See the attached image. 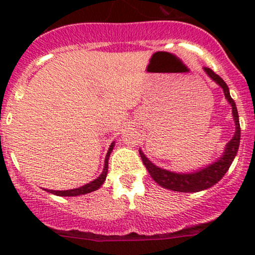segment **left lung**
I'll use <instances>...</instances> for the list:
<instances>
[{"mask_svg": "<svg viewBox=\"0 0 255 255\" xmlns=\"http://www.w3.org/2000/svg\"><path fill=\"white\" fill-rule=\"evenodd\" d=\"M205 71H206L211 79L215 80V81L222 87L226 99H227L228 102L232 105V112L236 122L235 137H233L232 139L230 140V143L227 144L225 155H223L220 160H217L216 163H213L212 165L207 166V168L202 169L201 171H197V173L192 174H176L158 168V166H155L154 164H151L150 161L145 158V155H144L142 151L139 150L143 164L145 165L146 170L149 171L150 176L153 177V180L156 184L165 187V189L174 190V191L180 192H199L213 186V185L217 184V182L222 179L223 175L227 173V170L230 169L231 164H232L233 159H235L236 154H237L238 151L239 140H241V126H239L238 111L237 107H236L235 100L231 97L227 84L223 81L221 76H218L217 74L210 68H205Z\"/></svg>", "mask_w": 255, "mask_h": 255, "instance_id": "left-lung-1", "label": "left lung"}]
</instances>
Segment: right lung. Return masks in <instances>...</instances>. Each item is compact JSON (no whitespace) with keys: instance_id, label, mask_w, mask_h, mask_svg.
Listing matches in <instances>:
<instances>
[{"instance_id":"obj_1","label":"right lung","mask_w":255,"mask_h":255,"mask_svg":"<svg viewBox=\"0 0 255 255\" xmlns=\"http://www.w3.org/2000/svg\"><path fill=\"white\" fill-rule=\"evenodd\" d=\"M113 149V143L110 146L109 151H107V155H106V160H105V168L102 174L100 175L97 179H95L94 181H91L90 184L84 185V186L79 187V189H74V190H66V191H54V190H47V191L50 192V194L54 195H58V196H78V195H84V194H89V192L95 191V190L100 189L102 184L105 182L107 176V170H109V158H110V154H111Z\"/></svg>"}]
</instances>
